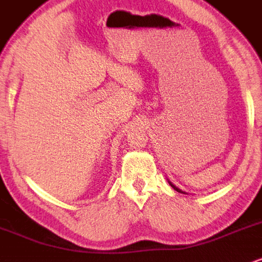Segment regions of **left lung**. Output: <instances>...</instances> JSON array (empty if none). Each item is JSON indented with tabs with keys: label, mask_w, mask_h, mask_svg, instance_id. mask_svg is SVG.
Masks as SVG:
<instances>
[{
	"label": "left lung",
	"mask_w": 262,
	"mask_h": 262,
	"mask_svg": "<svg viewBox=\"0 0 262 262\" xmlns=\"http://www.w3.org/2000/svg\"><path fill=\"white\" fill-rule=\"evenodd\" d=\"M169 183H170V186H171V187H172L173 189H175V191H177V192H180V193H185V192H183V191H182V189L177 188V187H176V186H175V185H172V183H171L170 181H169Z\"/></svg>",
	"instance_id": "1"
}]
</instances>
